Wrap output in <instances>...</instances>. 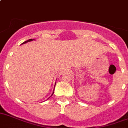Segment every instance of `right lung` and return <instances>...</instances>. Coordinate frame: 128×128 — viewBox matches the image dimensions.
<instances>
[{"label": "right lung", "instance_id": "1", "mask_svg": "<svg viewBox=\"0 0 128 128\" xmlns=\"http://www.w3.org/2000/svg\"><path fill=\"white\" fill-rule=\"evenodd\" d=\"M33 41V39H28V40H27V41H25V42H22V44H24V43H26L27 42H30V41ZM53 94H54V92H53V93H52V95L50 96H52L53 95ZM50 97H49V98H50Z\"/></svg>", "mask_w": 128, "mask_h": 128}]
</instances>
